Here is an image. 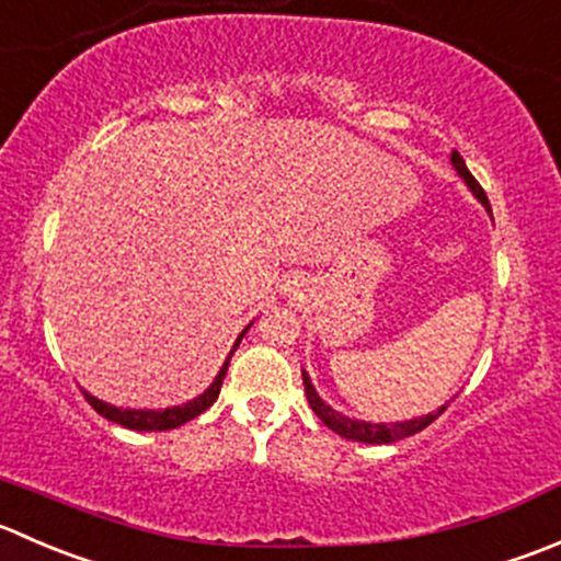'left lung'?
<instances>
[{"label":"left lung","mask_w":561,"mask_h":561,"mask_svg":"<svg viewBox=\"0 0 561 561\" xmlns=\"http://www.w3.org/2000/svg\"><path fill=\"white\" fill-rule=\"evenodd\" d=\"M449 161H453L455 172H458L460 178H463V183L469 186V192L474 194L477 199H480L482 205H485V210L491 214V203H488L485 192H482L480 183L474 181V175L469 172V167H466L463 156L458 153V150H453V156H449ZM304 375V391H307V400H309V408H312L314 413H318V419L323 422L329 431H334L336 436L342 438H351V442H362V444H394L400 442V438H408L413 436V433L425 431L427 425H431L433 419L442 416L444 411H447L449 402H444L442 408H436L433 413H425V416H413V419H402V422H364V419H353V416H345V413H340L336 408H331L329 402L323 400V397L318 394V389H314L312 378H309L307 369H301Z\"/></svg>","instance_id":"left-lung-1"}]
</instances>
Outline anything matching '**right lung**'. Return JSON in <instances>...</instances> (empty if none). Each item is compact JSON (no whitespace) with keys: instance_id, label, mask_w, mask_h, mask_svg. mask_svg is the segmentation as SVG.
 Segmentation results:
<instances>
[{"instance_id":"right-lung-1","label":"right lung","mask_w":561,"mask_h":561,"mask_svg":"<svg viewBox=\"0 0 561 561\" xmlns=\"http://www.w3.org/2000/svg\"><path fill=\"white\" fill-rule=\"evenodd\" d=\"M252 329V323L247 325V329L238 334L236 345H232L230 356L225 358V364H221V369L216 373L214 383L208 386V389L203 391V394H197L194 400L183 402V405H172V408H119V405H112V402H103L98 400L95 394H90V391H84L87 402H90L92 408H95L101 416H106L108 422H117V425L128 427V431H142V433H159V431H175V427L186 425V422H192L194 416H199L203 411H208L210 405L216 402V397H219L221 391V380H225L227 375V367H230V358L232 353H236V347L241 345L243 334Z\"/></svg>"}]
</instances>
